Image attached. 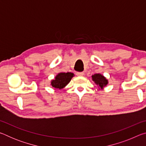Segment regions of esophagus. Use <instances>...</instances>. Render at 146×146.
I'll return each mask as SVG.
<instances>
[{"label": "esophagus", "mask_w": 146, "mask_h": 146, "mask_svg": "<svg viewBox=\"0 0 146 146\" xmlns=\"http://www.w3.org/2000/svg\"><path fill=\"white\" fill-rule=\"evenodd\" d=\"M84 75V72H76V75L77 76H83Z\"/></svg>", "instance_id": "34e87169"}]
</instances>
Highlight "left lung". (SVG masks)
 <instances>
[{
    "instance_id": "left-lung-1",
    "label": "left lung",
    "mask_w": 146,
    "mask_h": 146,
    "mask_svg": "<svg viewBox=\"0 0 146 146\" xmlns=\"http://www.w3.org/2000/svg\"><path fill=\"white\" fill-rule=\"evenodd\" d=\"M91 77H92V80L96 85L98 86L99 90H103L104 87L108 85V80L102 74H94L91 76Z\"/></svg>"
}]
</instances>
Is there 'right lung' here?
Listing matches in <instances>:
<instances>
[{
	"instance_id": "add662e5",
	"label": "right lung",
	"mask_w": 146,
	"mask_h": 146,
	"mask_svg": "<svg viewBox=\"0 0 146 146\" xmlns=\"http://www.w3.org/2000/svg\"><path fill=\"white\" fill-rule=\"evenodd\" d=\"M74 76V73L71 72L59 73L56 75L54 80L51 81V86L53 88L61 90L68 84Z\"/></svg>"
}]
</instances>
